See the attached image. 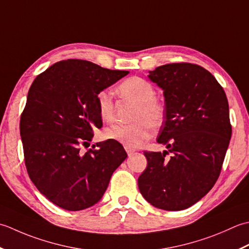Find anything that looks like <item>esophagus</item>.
Returning <instances> with one entry per match:
<instances>
[{
	"mask_svg": "<svg viewBox=\"0 0 249 249\" xmlns=\"http://www.w3.org/2000/svg\"><path fill=\"white\" fill-rule=\"evenodd\" d=\"M125 151H126V154H128V156H129V157H131L132 155H133V154L135 153V150H134V149L128 148V147H125Z\"/></svg>",
	"mask_w": 249,
	"mask_h": 249,
	"instance_id": "obj_1",
	"label": "esophagus"
}]
</instances>
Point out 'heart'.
<instances>
[{
	"label": "heart",
	"mask_w": 249,
	"mask_h": 249,
	"mask_svg": "<svg viewBox=\"0 0 249 249\" xmlns=\"http://www.w3.org/2000/svg\"><path fill=\"white\" fill-rule=\"evenodd\" d=\"M119 94L136 103L133 113L135 123L130 124H114L105 130L106 139L118 142L128 148H136L144 144L150 136V125H159L164 116V107L156 99V89L141 77L125 79L118 87ZM96 106L101 119L105 123L114 120V102L108 91L103 90L96 95Z\"/></svg>",
	"instance_id": "b5f03b06"
}]
</instances>
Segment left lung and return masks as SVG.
I'll return each mask as SVG.
<instances>
[{
    "label": "left lung",
    "instance_id": "left-lung-1",
    "mask_svg": "<svg viewBox=\"0 0 249 249\" xmlns=\"http://www.w3.org/2000/svg\"><path fill=\"white\" fill-rule=\"evenodd\" d=\"M163 90L165 119L157 142L172 154L147 153L139 189L151 205L181 211L200 201L219 177L231 139L229 104L209 71L196 64L172 63L149 71Z\"/></svg>",
    "mask_w": 249,
    "mask_h": 249
}]
</instances>
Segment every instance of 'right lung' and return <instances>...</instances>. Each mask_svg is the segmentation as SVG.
<instances>
[{
	"label": "right lung",
	"instance_id": "right-lung-1",
	"mask_svg": "<svg viewBox=\"0 0 249 249\" xmlns=\"http://www.w3.org/2000/svg\"><path fill=\"white\" fill-rule=\"evenodd\" d=\"M128 74L69 59L39 74L30 87L20 119L25 166L40 194L61 209L82 211L98 203L128 157L110 140L79 153V145L102 126L96 95Z\"/></svg>",
	"mask_w": 249,
	"mask_h": 249
}]
</instances>
